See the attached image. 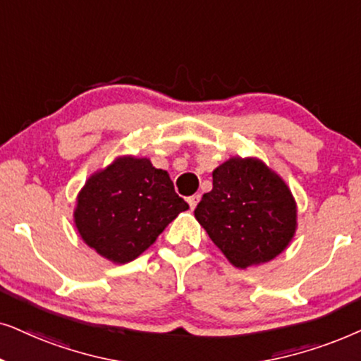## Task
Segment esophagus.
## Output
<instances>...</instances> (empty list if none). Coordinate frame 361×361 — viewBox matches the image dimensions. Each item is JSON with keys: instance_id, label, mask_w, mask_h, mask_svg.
I'll list each match as a JSON object with an SVG mask.
<instances>
[{"instance_id": "34e87169", "label": "esophagus", "mask_w": 361, "mask_h": 361, "mask_svg": "<svg viewBox=\"0 0 361 361\" xmlns=\"http://www.w3.org/2000/svg\"><path fill=\"white\" fill-rule=\"evenodd\" d=\"M200 200H201V195H193V196H190V198L186 200V201H188L190 208H191V209H195V208H196V204L200 203Z\"/></svg>"}]
</instances>
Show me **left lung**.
Returning <instances> with one entry per match:
<instances>
[{
	"mask_svg": "<svg viewBox=\"0 0 361 361\" xmlns=\"http://www.w3.org/2000/svg\"><path fill=\"white\" fill-rule=\"evenodd\" d=\"M195 216L228 261L239 269L269 262L289 246L297 208L281 176L256 158L233 157L213 171Z\"/></svg>",
	"mask_w": 361,
	"mask_h": 361,
	"instance_id": "left-lung-1",
	"label": "left lung"
}]
</instances>
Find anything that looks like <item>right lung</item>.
<instances>
[{"mask_svg":"<svg viewBox=\"0 0 361 361\" xmlns=\"http://www.w3.org/2000/svg\"><path fill=\"white\" fill-rule=\"evenodd\" d=\"M188 208L165 170L148 158L122 157L89 178L77 196L74 221L89 247L125 264L150 247Z\"/></svg>","mask_w":361,"mask_h":361,"instance_id":"obj_1","label":"right lung"}]
</instances>
